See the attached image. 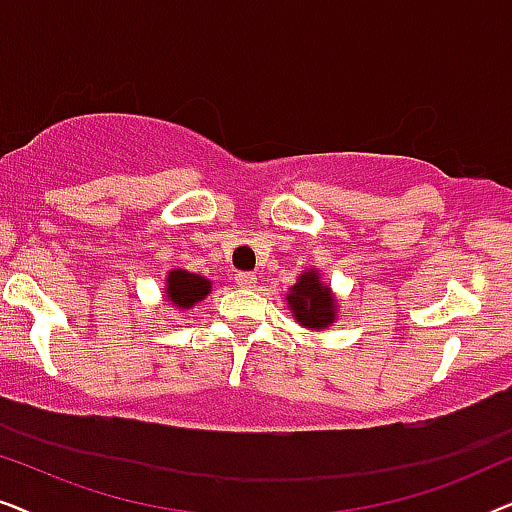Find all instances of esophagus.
<instances>
[{"label":"esophagus","instance_id":"obj_1","mask_svg":"<svg viewBox=\"0 0 512 512\" xmlns=\"http://www.w3.org/2000/svg\"><path fill=\"white\" fill-rule=\"evenodd\" d=\"M235 284L242 286V289H256L258 277L254 275V272H240V275L235 277Z\"/></svg>","mask_w":512,"mask_h":512}]
</instances>
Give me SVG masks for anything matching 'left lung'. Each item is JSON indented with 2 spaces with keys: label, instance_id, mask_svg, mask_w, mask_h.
<instances>
[{
  "label": "left lung",
  "instance_id": "left-lung-1",
  "mask_svg": "<svg viewBox=\"0 0 512 512\" xmlns=\"http://www.w3.org/2000/svg\"><path fill=\"white\" fill-rule=\"evenodd\" d=\"M286 307L307 331H324L338 321L340 303L331 286L321 279V270L307 268L286 293Z\"/></svg>",
  "mask_w": 512,
  "mask_h": 512
}]
</instances>
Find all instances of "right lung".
<instances>
[{"label": "right lung", "instance_id": "add662e5", "mask_svg": "<svg viewBox=\"0 0 512 512\" xmlns=\"http://www.w3.org/2000/svg\"><path fill=\"white\" fill-rule=\"evenodd\" d=\"M209 291H212V282H209L207 277L195 275V272L174 268L167 272L165 277L163 293L167 303L179 312L191 310V307H195L200 300H205L209 296Z\"/></svg>", "mask_w": 512, "mask_h": 512}]
</instances>
